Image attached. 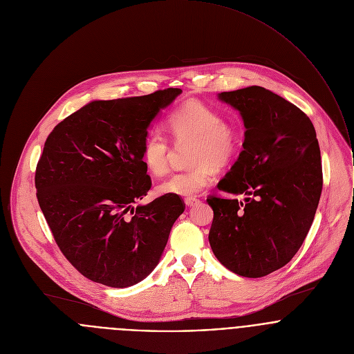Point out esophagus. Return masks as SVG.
<instances>
[{
  "mask_svg": "<svg viewBox=\"0 0 354 354\" xmlns=\"http://www.w3.org/2000/svg\"><path fill=\"white\" fill-rule=\"evenodd\" d=\"M199 203V199L198 198H185V205L188 206V207H194V206H196Z\"/></svg>",
  "mask_w": 354,
  "mask_h": 354,
  "instance_id": "esophagus-1",
  "label": "esophagus"
}]
</instances>
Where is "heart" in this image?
Masks as SVG:
<instances>
[{
    "label": "heart",
    "instance_id": "obj_1",
    "mask_svg": "<svg viewBox=\"0 0 354 354\" xmlns=\"http://www.w3.org/2000/svg\"><path fill=\"white\" fill-rule=\"evenodd\" d=\"M167 126L177 145L191 144L184 171L171 174L158 185L163 195L194 196L209 187L216 167L230 163L240 147V136L235 124L224 120V115L201 102H188L167 118ZM171 145L169 138L158 130L149 131L141 148V160L153 176H163L169 169Z\"/></svg>",
    "mask_w": 354,
    "mask_h": 354
}]
</instances>
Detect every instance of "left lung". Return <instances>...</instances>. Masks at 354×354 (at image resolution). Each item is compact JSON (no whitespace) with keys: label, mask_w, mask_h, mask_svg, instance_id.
Segmentation results:
<instances>
[{"label":"left lung","mask_w":354,"mask_h":354,"mask_svg":"<svg viewBox=\"0 0 354 354\" xmlns=\"http://www.w3.org/2000/svg\"><path fill=\"white\" fill-rule=\"evenodd\" d=\"M220 100L244 122L243 151L218 189L209 241L217 259L239 276L262 277L291 261L308 235L323 189L320 147L312 120L279 95L248 86Z\"/></svg>","instance_id":"8db88e82"}]
</instances>
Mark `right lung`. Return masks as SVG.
I'll return each mask as SVG.
<instances>
[{
  "instance_id": "obj_1",
  "label": "right lung",
  "mask_w": 354,
  "mask_h": 354,
  "mask_svg": "<svg viewBox=\"0 0 354 354\" xmlns=\"http://www.w3.org/2000/svg\"><path fill=\"white\" fill-rule=\"evenodd\" d=\"M181 92L92 102L45 141L35 170L39 207L63 255L92 281L123 288L145 279L185 209L176 195L134 209L152 185L141 160L147 129Z\"/></svg>"
}]
</instances>
